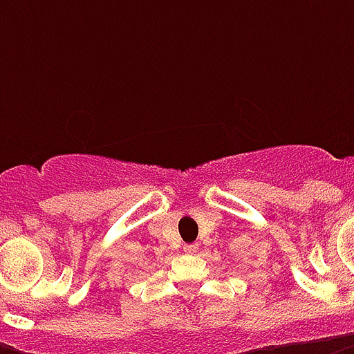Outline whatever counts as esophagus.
I'll list each match as a JSON object with an SVG mask.
<instances>
[{
  "mask_svg": "<svg viewBox=\"0 0 354 354\" xmlns=\"http://www.w3.org/2000/svg\"><path fill=\"white\" fill-rule=\"evenodd\" d=\"M183 250H185L187 253H194L196 250H198V244H196V242H193V244H185V246H183Z\"/></svg>",
  "mask_w": 354,
  "mask_h": 354,
  "instance_id": "obj_1",
  "label": "esophagus"
}]
</instances>
